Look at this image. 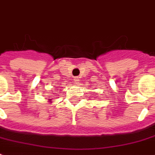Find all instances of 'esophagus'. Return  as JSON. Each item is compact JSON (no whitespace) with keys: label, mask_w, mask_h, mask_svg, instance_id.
Returning <instances> with one entry per match:
<instances>
[{"label":"esophagus","mask_w":155,"mask_h":155,"mask_svg":"<svg viewBox=\"0 0 155 155\" xmlns=\"http://www.w3.org/2000/svg\"><path fill=\"white\" fill-rule=\"evenodd\" d=\"M74 82H75V84H79V82H80V80H79V78H78V77L74 78Z\"/></svg>","instance_id":"1"}]
</instances>
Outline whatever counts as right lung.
<instances>
[{"label":"right lung","instance_id":"right-lung-1","mask_svg":"<svg viewBox=\"0 0 155 155\" xmlns=\"http://www.w3.org/2000/svg\"><path fill=\"white\" fill-rule=\"evenodd\" d=\"M52 101V100H51V99H49V101Z\"/></svg>","mask_w":155,"mask_h":155}]
</instances>
